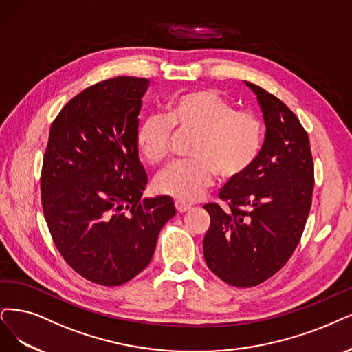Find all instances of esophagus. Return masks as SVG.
<instances>
[{
    "label": "esophagus",
    "mask_w": 352,
    "mask_h": 352,
    "mask_svg": "<svg viewBox=\"0 0 352 352\" xmlns=\"http://www.w3.org/2000/svg\"><path fill=\"white\" fill-rule=\"evenodd\" d=\"M190 204L188 203H184V201H179V200H175V209L178 213H184L187 210H190Z\"/></svg>",
    "instance_id": "esophagus-1"
}]
</instances>
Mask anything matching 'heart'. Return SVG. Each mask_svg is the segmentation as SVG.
Returning a JSON list of instances; mask_svg holds the SVG:
<instances>
[{"instance_id":"b5f03b06","label":"heart","mask_w":352,"mask_h":352,"mask_svg":"<svg viewBox=\"0 0 352 352\" xmlns=\"http://www.w3.org/2000/svg\"><path fill=\"white\" fill-rule=\"evenodd\" d=\"M173 127L196 133L190 148L192 160L169 164L156 175L155 188L179 201L197 200L214 175L235 179L256 161L263 148L264 124L251 110L236 106L214 91L179 94L166 102L165 116L153 113L136 130L142 158L156 165L169 153Z\"/></svg>"}]
</instances>
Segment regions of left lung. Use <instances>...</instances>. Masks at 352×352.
Returning a JSON list of instances; mask_svg holds the SVG:
<instances>
[{"mask_svg":"<svg viewBox=\"0 0 352 352\" xmlns=\"http://www.w3.org/2000/svg\"><path fill=\"white\" fill-rule=\"evenodd\" d=\"M256 94L265 140L252 166L204 204L210 226L203 239L206 264L225 283L254 287L289 261L302 239L311 207L315 165L307 132L297 116L264 88Z\"/></svg>","mask_w":352,"mask_h":352,"instance_id":"8db88e82","label":"left lung"}]
</instances>
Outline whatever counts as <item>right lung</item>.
Segmentation results:
<instances>
[{
	"label": "right lung",
	"instance_id": "obj_1",
	"mask_svg": "<svg viewBox=\"0 0 352 352\" xmlns=\"http://www.w3.org/2000/svg\"><path fill=\"white\" fill-rule=\"evenodd\" d=\"M149 80L116 76L81 91L50 126L42 207L56 250L85 280L114 287L148 267L171 197L142 199L148 184L136 146Z\"/></svg>",
	"mask_w": 352,
	"mask_h": 352
}]
</instances>
